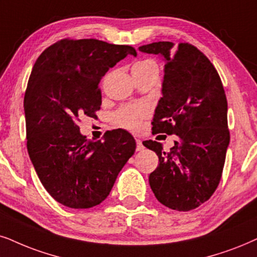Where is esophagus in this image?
Wrapping results in <instances>:
<instances>
[{"label":"esophagus","mask_w":257,"mask_h":257,"mask_svg":"<svg viewBox=\"0 0 257 257\" xmlns=\"http://www.w3.org/2000/svg\"><path fill=\"white\" fill-rule=\"evenodd\" d=\"M144 148H145V146H144V144H142L141 140L136 139V151L141 152V151H144Z\"/></svg>","instance_id":"esophagus-1"}]
</instances>
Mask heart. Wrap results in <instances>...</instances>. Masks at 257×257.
<instances>
[{
    "mask_svg": "<svg viewBox=\"0 0 257 257\" xmlns=\"http://www.w3.org/2000/svg\"><path fill=\"white\" fill-rule=\"evenodd\" d=\"M158 70V65L152 59L140 60L133 66V71ZM148 116V109L141 104L123 105L113 113L112 119L116 124L129 131L136 132L141 128L142 121Z\"/></svg>",
    "mask_w": 257,
    "mask_h": 257,
    "instance_id": "obj_1",
    "label": "heart"
}]
</instances>
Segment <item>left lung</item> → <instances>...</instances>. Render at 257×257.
Listing matches in <instances>:
<instances>
[{
	"label": "left lung",
	"instance_id": "1",
	"mask_svg": "<svg viewBox=\"0 0 257 257\" xmlns=\"http://www.w3.org/2000/svg\"><path fill=\"white\" fill-rule=\"evenodd\" d=\"M173 46L159 41L139 48L161 54L166 61L153 134L175 135L170 151L153 140L144 146L159 157L157 170L149 175L157 199L172 210L191 211L210 199L222 178L230 141L228 102L205 54L188 42Z\"/></svg>",
	"mask_w": 257,
	"mask_h": 257
}]
</instances>
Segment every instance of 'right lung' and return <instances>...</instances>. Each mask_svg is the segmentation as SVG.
I'll list each match as a JSON object with an SVG mask.
<instances>
[{"instance_id": "1", "label": "right lung", "mask_w": 257, "mask_h": 257, "mask_svg": "<svg viewBox=\"0 0 257 257\" xmlns=\"http://www.w3.org/2000/svg\"><path fill=\"white\" fill-rule=\"evenodd\" d=\"M134 47L96 39H61L35 61L24 106L27 149L39 179L58 203L89 209L109 196L134 154L133 136L108 132L104 141L79 133L82 116L96 117L102 104V77Z\"/></svg>"}]
</instances>
